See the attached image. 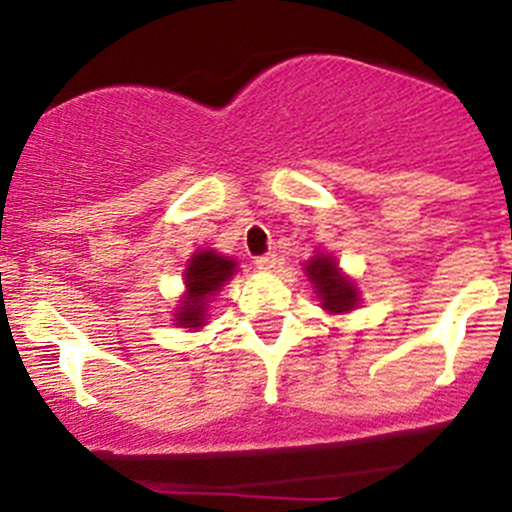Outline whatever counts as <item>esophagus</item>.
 Returning <instances> with one entry per match:
<instances>
[{
    "instance_id": "obj_1",
    "label": "esophagus",
    "mask_w": 512,
    "mask_h": 512,
    "mask_svg": "<svg viewBox=\"0 0 512 512\" xmlns=\"http://www.w3.org/2000/svg\"><path fill=\"white\" fill-rule=\"evenodd\" d=\"M255 265H257V270L272 272V270H275V267H277V255H272V252H267V255L257 257Z\"/></svg>"
}]
</instances>
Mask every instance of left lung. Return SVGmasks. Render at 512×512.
Instances as JSON below:
<instances>
[{"label": "left lung", "instance_id": "1", "mask_svg": "<svg viewBox=\"0 0 512 512\" xmlns=\"http://www.w3.org/2000/svg\"><path fill=\"white\" fill-rule=\"evenodd\" d=\"M304 275L312 282L319 307L327 314H349L361 304V289L347 272L339 267L332 252L314 250V255L304 262Z\"/></svg>", "mask_w": 512, "mask_h": 512}]
</instances>
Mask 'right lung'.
Wrapping results in <instances>:
<instances>
[{
    "label": "right lung",
    "instance_id": "obj_1",
    "mask_svg": "<svg viewBox=\"0 0 512 512\" xmlns=\"http://www.w3.org/2000/svg\"><path fill=\"white\" fill-rule=\"evenodd\" d=\"M237 272V262L232 257L220 255V252L205 250L193 252L183 270V294L178 299L173 319L170 322L188 332H198L208 324V309L213 304L215 294L223 289L232 275Z\"/></svg>",
    "mask_w": 512,
    "mask_h": 512
}]
</instances>
